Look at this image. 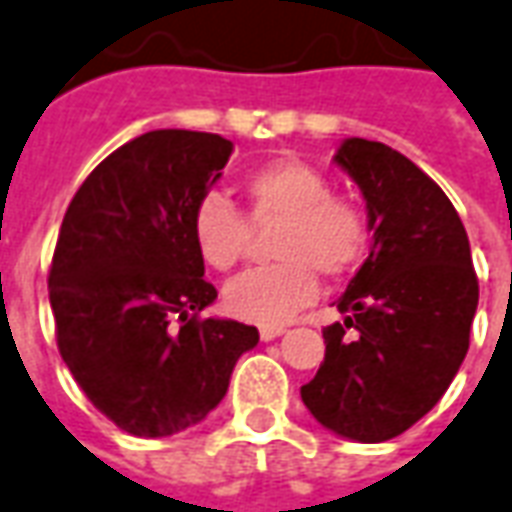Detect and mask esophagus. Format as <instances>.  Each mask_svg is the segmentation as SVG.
<instances>
[{
  "mask_svg": "<svg viewBox=\"0 0 512 512\" xmlns=\"http://www.w3.org/2000/svg\"><path fill=\"white\" fill-rule=\"evenodd\" d=\"M282 327H260V338H263V341H274V338H280L282 335Z\"/></svg>",
  "mask_w": 512,
  "mask_h": 512,
  "instance_id": "esophagus-1",
  "label": "esophagus"
}]
</instances>
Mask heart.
Listing matches in <instances>:
<instances>
[{
    "instance_id": "obj_1",
    "label": "heart",
    "mask_w": 512,
    "mask_h": 512,
    "mask_svg": "<svg viewBox=\"0 0 512 512\" xmlns=\"http://www.w3.org/2000/svg\"><path fill=\"white\" fill-rule=\"evenodd\" d=\"M246 210L207 194L194 207L191 235L199 255L216 271L244 260L252 227H274L268 252L277 263L252 268L224 288L232 316L280 327L318 296V274L343 277L368 244V219L355 199L332 194L327 174L296 157H280L244 180Z\"/></svg>"
}]
</instances>
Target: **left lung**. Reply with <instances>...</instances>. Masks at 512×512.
Instances as JSON below:
<instances>
[{"mask_svg":"<svg viewBox=\"0 0 512 512\" xmlns=\"http://www.w3.org/2000/svg\"><path fill=\"white\" fill-rule=\"evenodd\" d=\"M335 163L366 199L371 249L338 299L343 324L324 327V363L302 402L335 435L380 443L427 416L455 380L480 282L457 210L413 160L346 138Z\"/></svg>","mask_w":512,"mask_h":512,"instance_id":"1","label":"left lung"}]
</instances>
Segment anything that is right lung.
<instances>
[{
    "instance_id": "1",
    "label": "right lung",
    "mask_w": 512,
    "mask_h": 512,
    "mask_svg": "<svg viewBox=\"0 0 512 512\" xmlns=\"http://www.w3.org/2000/svg\"><path fill=\"white\" fill-rule=\"evenodd\" d=\"M230 155L213 132H144L88 174L60 224L49 268L57 349L96 410L138 438L199 424L260 341L249 324L199 316L219 293L191 216Z\"/></svg>"
}]
</instances>
